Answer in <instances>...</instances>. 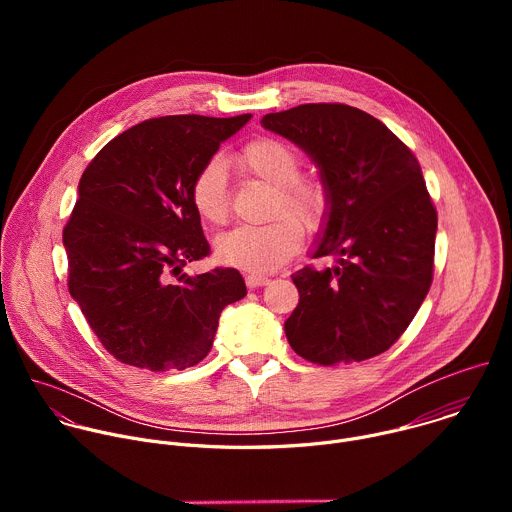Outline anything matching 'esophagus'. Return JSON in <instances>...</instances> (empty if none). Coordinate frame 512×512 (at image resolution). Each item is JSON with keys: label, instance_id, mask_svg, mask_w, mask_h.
Listing matches in <instances>:
<instances>
[{"label": "esophagus", "instance_id": "obj_1", "mask_svg": "<svg viewBox=\"0 0 512 512\" xmlns=\"http://www.w3.org/2000/svg\"><path fill=\"white\" fill-rule=\"evenodd\" d=\"M245 281L249 287H261V285H267L269 283V277L267 275H261V273H247L245 275Z\"/></svg>", "mask_w": 512, "mask_h": 512}]
</instances>
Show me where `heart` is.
Here are the masks:
<instances>
[{"mask_svg": "<svg viewBox=\"0 0 512 512\" xmlns=\"http://www.w3.org/2000/svg\"><path fill=\"white\" fill-rule=\"evenodd\" d=\"M237 166L273 186L263 225H241L214 241L216 257L249 271H273L294 257L304 228L314 231L328 212L330 196L322 180L304 176L302 156L294 145L271 135L249 141L237 154ZM190 202L204 223L221 227L229 221L231 198L221 156L206 160L190 184Z\"/></svg>", "mask_w": 512, "mask_h": 512, "instance_id": "heart-1", "label": "heart"}]
</instances>
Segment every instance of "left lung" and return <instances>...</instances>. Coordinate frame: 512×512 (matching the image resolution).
I'll return each mask as SVG.
<instances>
[{
  "label": "left lung",
  "instance_id": "left-lung-1",
  "mask_svg": "<svg viewBox=\"0 0 512 512\" xmlns=\"http://www.w3.org/2000/svg\"><path fill=\"white\" fill-rule=\"evenodd\" d=\"M261 125L300 145L330 196L314 259L336 265L291 275L300 304L287 342L324 367L389 350L433 279L437 212L417 158L385 123L342 103L267 113Z\"/></svg>",
  "mask_w": 512,
  "mask_h": 512
}]
</instances>
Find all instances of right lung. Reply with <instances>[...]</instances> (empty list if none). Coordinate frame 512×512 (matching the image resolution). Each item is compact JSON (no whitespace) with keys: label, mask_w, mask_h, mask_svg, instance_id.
I'll return each mask as SVG.
<instances>
[{"label":"right lung","mask_w":512,"mask_h":512,"mask_svg":"<svg viewBox=\"0 0 512 512\" xmlns=\"http://www.w3.org/2000/svg\"><path fill=\"white\" fill-rule=\"evenodd\" d=\"M249 119L141 121L83 172L62 231L68 291L123 364L156 373L194 367L210 352L225 306L247 296L233 267L190 277L184 265L210 253L190 202L192 178Z\"/></svg>","instance_id":"obj_1"}]
</instances>
